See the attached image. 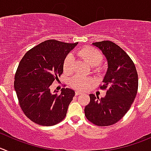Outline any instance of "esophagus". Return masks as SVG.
I'll list each match as a JSON object with an SVG mask.
<instances>
[{"label": "esophagus", "mask_w": 151, "mask_h": 151, "mask_svg": "<svg viewBox=\"0 0 151 151\" xmlns=\"http://www.w3.org/2000/svg\"><path fill=\"white\" fill-rule=\"evenodd\" d=\"M81 94H82V93H81V92H80V91H75V95H81Z\"/></svg>", "instance_id": "34e87169"}]
</instances>
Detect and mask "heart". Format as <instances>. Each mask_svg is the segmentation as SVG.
<instances>
[{
    "label": "heart",
    "mask_w": 151,
    "mask_h": 151,
    "mask_svg": "<svg viewBox=\"0 0 151 151\" xmlns=\"http://www.w3.org/2000/svg\"><path fill=\"white\" fill-rule=\"evenodd\" d=\"M77 55L80 58L85 60L92 66V71L95 73H100L102 71L101 63L103 61V54L98 49L89 46H86L77 51ZM74 68V57L69 53L65 56L63 61V70L66 73H71ZM93 80L91 77L77 75L70 80L71 87L79 91H85L91 86Z\"/></svg>",
    "instance_id": "heart-1"
}]
</instances>
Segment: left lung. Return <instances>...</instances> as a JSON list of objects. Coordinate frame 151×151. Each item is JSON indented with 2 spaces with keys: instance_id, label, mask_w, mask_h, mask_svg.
Masks as SVG:
<instances>
[{
  "instance_id": "8db88e82",
  "label": "left lung",
  "mask_w": 151,
  "mask_h": 151,
  "mask_svg": "<svg viewBox=\"0 0 151 151\" xmlns=\"http://www.w3.org/2000/svg\"><path fill=\"white\" fill-rule=\"evenodd\" d=\"M107 60L108 69L100 88L106 90L104 98L90 94L85 107L86 118L100 127L109 126L120 121L128 112L138 91L136 66L127 53L111 41L94 42Z\"/></svg>"
}]
</instances>
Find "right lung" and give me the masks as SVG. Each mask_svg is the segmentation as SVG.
I'll list each match as a JSON object with an SVG mask.
<instances>
[{
    "label": "right lung",
    "instance_id": "1",
    "mask_svg": "<svg viewBox=\"0 0 151 151\" xmlns=\"http://www.w3.org/2000/svg\"><path fill=\"white\" fill-rule=\"evenodd\" d=\"M77 45L46 40L28 50L19 63L14 88L21 109L34 123L53 126L65 118L75 92L63 88L60 95L53 94L50 86L59 80L65 56Z\"/></svg>",
    "mask_w": 151,
    "mask_h": 151
}]
</instances>
